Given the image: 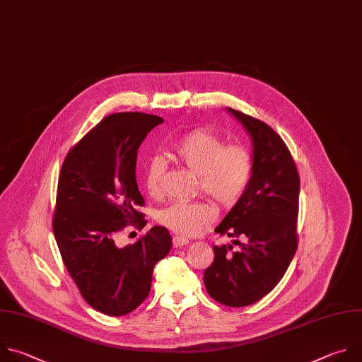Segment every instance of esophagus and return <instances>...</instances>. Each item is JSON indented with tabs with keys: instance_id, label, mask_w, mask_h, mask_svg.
I'll return each mask as SVG.
<instances>
[{
	"instance_id": "esophagus-1",
	"label": "esophagus",
	"mask_w": 362,
	"mask_h": 362,
	"mask_svg": "<svg viewBox=\"0 0 362 362\" xmlns=\"http://www.w3.org/2000/svg\"><path fill=\"white\" fill-rule=\"evenodd\" d=\"M189 241L185 238V237H181V235H175L174 238H173V245L175 247V248H178V247H182V245H187Z\"/></svg>"
}]
</instances>
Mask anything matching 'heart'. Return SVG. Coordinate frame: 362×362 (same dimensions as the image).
I'll use <instances>...</instances> for the list:
<instances>
[{
    "label": "heart",
    "instance_id": "b5f03b06",
    "mask_svg": "<svg viewBox=\"0 0 362 362\" xmlns=\"http://www.w3.org/2000/svg\"><path fill=\"white\" fill-rule=\"evenodd\" d=\"M174 154L198 175L199 189L220 206L230 209L245 194L254 161L241 144H228L211 131L195 129L175 142ZM167 170L163 157H151L144 167V184L150 195H160ZM215 218V208L204 199L175 201L157 212V221L181 235H195Z\"/></svg>",
    "mask_w": 362,
    "mask_h": 362
}]
</instances>
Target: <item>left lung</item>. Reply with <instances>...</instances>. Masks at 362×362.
Masks as SVG:
<instances>
[{
    "label": "left lung",
    "instance_id": "left-lung-1",
    "mask_svg": "<svg viewBox=\"0 0 362 362\" xmlns=\"http://www.w3.org/2000/svg\"><path fill=\"white\" fill-rule=\"evenodd\" d=\"M252 139L250 185L215 233L233 244L214 245L204 272L208 294L228 307H247L284 276L297 251L300 177L282 138L265 122L228 108Z\"/></svg>",
    "mask_w": 362,
    "mask_h": 362
}]
</instances>
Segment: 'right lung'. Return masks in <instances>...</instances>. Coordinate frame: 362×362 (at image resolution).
Here are the masks:
<instances>
[{"mask_svg": "<svg viewBox=\"0 0 362 362\" xmlns=\"http://www.w3.org/2000/svg\"><path fill=\"white\" fill-rule=\"evenodd\" d=\"M161 122L144 112L111 114L68 151L61 167L54 235L83 298L105 315L121 317L141 305L156 264L173 247L164 227H153L135 244L117 245L125 227L147 224L136 211L144 205L135 180L136 153Z\"/></svg>", "mask_w": 362, "mask_h": 362, "instance_id": "obj_1", "label": "right lung"}]
</instances>
